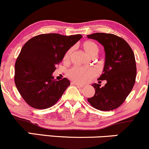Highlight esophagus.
Listing matches in <instances>:
<instances>
[{"label":"esophagus","instance_id":"esophagus-1","mask_svg":"<svg viewBox=\"0 0 149 149\" xmlns=\"http://www.w3.org/2000/svg\"><path fill=\"white\" fill-rule=\"evenodd\" d=\"M71 84H73V85H75V86H77V87H81V88H82L83 86H84V85L80 84H79V83L74 82V81H72V82Z\"/></svg>","mask_w":149,"mask_h":149}]
</instances>
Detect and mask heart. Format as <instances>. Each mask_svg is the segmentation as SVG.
Listing matches in <instances>:
<instances>
[{"label": "heart", "instance_id": "obj_1", "mask_svg": "<svg viewBox=\"0 0 149 149\" xmlns=\"http://www.w3.org/2000/svg\"><path fill=\"white\" fill-rule=\"evenodd\" d=\"M82 47L85 52L90 56L97 55L99 51L98 45L91 41H85L83 43ZM72 51V48H70L65 53L64 57H63V60L65 61H69ZM67 75L70 79L75 82L82 84L88 82L93 78L96 77L98 75V70L93 67L74 66L68 70Z\"/></svg>", "mask_w": 149, "mask_h": 149}]
</instances>
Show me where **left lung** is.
<instances>
[{
    "label": "left lung",
    "instance_id": "obj_1",
    "mask_svg": "<svg viewBox=\"0 0 149 149\" xmlns=\"http://www.w3.org/2000/svg\"><path fill=\"white\" fill-rule=\"evenodd\" d=\"M87 38L98 41L106 53L104 69L98 79L106 80L103 87L93 84L94 96L88 98L91 106L103 111L118 108L124 103L132 90L136 76L134 52L123 38L113 34L95 33Z\"/></svg>",
    "mask_w": 149,
    "mask_h": 149
}]
</instances>
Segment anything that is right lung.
Listing matches in <instances>:
<instances>
[{"label": "right lung", "mask_w": 149, "mask_h": 149, "mask_svg": "<svg viewBox=\"0 0 149 149\" xmlns=\"http://www.w3.org/2000/svg\"><path fill=\"white\" fill-rule=\"evenodd\" d=\"M82 37L43 34L30 38L23 46L15 65V83L29 106L46 109L61 98L70 85L67 78L56 81L52 76L65 53Z\"/></svg>", "instance_id": "1"}]
</instances>
